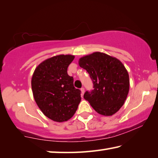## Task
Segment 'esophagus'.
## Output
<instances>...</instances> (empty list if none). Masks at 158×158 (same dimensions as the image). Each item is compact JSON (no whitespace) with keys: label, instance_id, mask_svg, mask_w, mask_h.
Masks as SVG:
<instances>
[{"label":"esophagus","instance_id":"obj_1","mask_svg":"<svg viewBox=\"0 0 158 158\" xmlns=\"http://www.w3.org/2000/svg\"><path fill=\"white\" fill-rule=\"evenodd\" d=\"M81 95H84V92H85L84 88H81Z\"/></svg>","mask_w":158,"mask_h":158}]
</instances>
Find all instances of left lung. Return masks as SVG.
Here are the masks:
<instances>
[{
  "label": "left lung",
  "mask_w": 158,
  "mask_h": 158,
  "mask_svg": "<svg viewBox=\"0 0 158 158\" xmlns=\"http://www.w3.org/2000/svg\"><path fill=\"white\" fill-rule=\"evenodd\" d=\"M79 66L89 74L93 90L84 95L98 114L111 116L123 105L129 92V74L118 59L95 52L81 58Z\"/></svg>",
  "instance_id": "obj_1"
}]
</instances>
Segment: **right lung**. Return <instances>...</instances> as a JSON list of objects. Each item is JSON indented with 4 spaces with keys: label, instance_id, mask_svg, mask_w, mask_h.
Wrapping results in <instances>:
<instances>
[{
    "label": "right lung",
    "instance_id": "right-lung-1",
    "mask_svg": "<svg viewBox=\"0 0 158 158\" xmlns=\"http://www.w3.org/2000/svg\"><path fill=\"white\" fill-rule=\"evenodd\" d=\"M72 55H58L41 63L35 69L31 86L37 106L45 116L56 122L66 121L81 102V90L74 86L68 68Z\"/></svg>",
    "mask_w": 158,
    "mask_h": 158
}]
</instances>
